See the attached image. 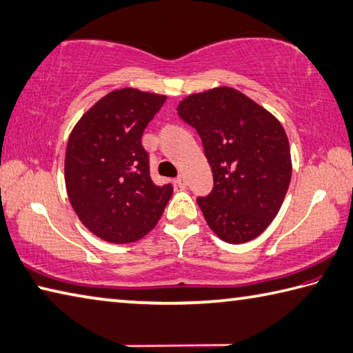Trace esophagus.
<instances>
[{"label":"esophagus","instance_id":"obj_1","mask_svg":"<svg viewBox=\"0 0 353 353\" xmlns=\"http://www.w3.org/2000/svg\"><path fill=\"white\" fill-rule=\"evenodd\" d=\"M176 184L179 185V188H188V178H185V175H178V178H176Z\"/></svg>","mask_w":353,"mask_h":353}]
</instances>
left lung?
I'll return each mask as SVG.
<instances>
[{"label": "left lung", "mask_w": 353, "mask_h": 353, "mask_svg": "<svg viewBox=\"0 0 353 353\" xmlns=\"http://www.w3.org/2000/svg\"><path fill=\"white\" fill-rule=\"evenodd\" d=\"M176 110L198 132L214 175L210 194L196 198L209 228L230 244L261 235L280 210L292 176L281 123L232 88L190 95Z\"/></svg>", "instance_id": "8db88e82"}]
</instances>
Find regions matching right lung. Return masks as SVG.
I'll use <instances>...</instances> for the list:
<instances>
[{"label": "right lung", "mask_w": 353, "mask_h": 353, "mask_svg": "<svg viewBox=\"0 0 353 353\" xmlns=\"http://www.w3.org/2000/svg\"><path fill=\"white\" fill-rule=\"evenodd\" d=\"M165 101L164 95L119 89L89 109L73 128L65 149L64 178L81 223L104 241L134 243L155 228L172 196L170 183L150 178L141 144Z\"/></svg>", "instance_id": "obj_1"}]
</instances>
